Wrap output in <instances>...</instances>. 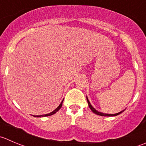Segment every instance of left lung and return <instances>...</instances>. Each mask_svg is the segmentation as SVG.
Returning <instances> with one entry per match:
<instances>
[{
	"label": "left lung",
	"mask_w": 146,
	"mask_h": 146,
	"mask_svg": "<svg viewBox=\"0 0 146 146\" xmlns=\"http://www.w3.org/2000/svg\"><path fill=\"white\" fill-rule=\"evenodd\" d=\"M86 99H87L88 103V106H89V108H90V110H91V111H93V112L94 113L97 114V115H101V116H115V115H119L120 113H122L123 111H121V112L118 113H115V114H108V113H101V112H99V111H96V109H95L94 108H93V106H91V104H90V101H89V100H88V97H87V96H86Z\"/></svg>",
	"instance_id": "left-lung-1"
}]
</instances>
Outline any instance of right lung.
<instances>
[{
    "instance_id": "right-lung-1",
    "label": "right lung",
    "mask_w": 146,
    "mask_h": 146,
    "mask_svg": "<svg viewBox=\"0 0 146 146\" xmlns=\"http://www.w3.org/2000/svg\"><path fill=\"white\" fill-rule=\"evenodd\" d=\"M63 100H62V102H61V103H60V104L58 106L57 108L55 109L54 111H52V112H51V113H50L45 114V115H34V117H46V116H50V115H53V114L56 113V112H58V111L59 110H60V108H61V106H62V104H63Z\"/></svg>"
}]
</instances>
